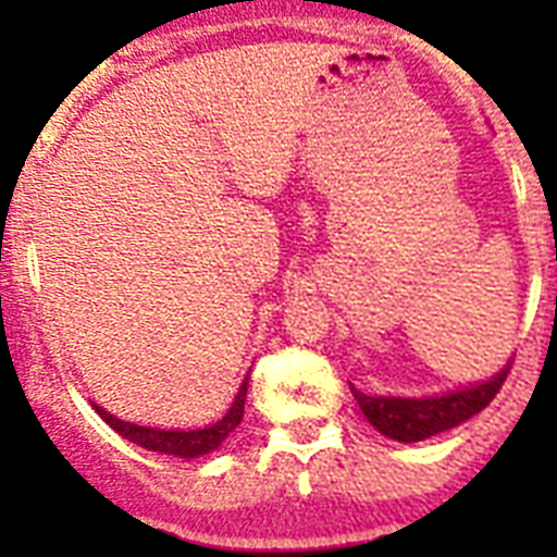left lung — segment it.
<instances>
[{"mask_svg":"<svg viewBox=\"0 0 557 557\" xmlns=\"http://www.w3.org/2000/svg\"><path fill=\"white\" fill-rule=\"evenodd\" d=\"M509 370L511 364L497 372L492 381H483V384H474V387L445 393V396L436 398L367 396L352 384L349 387H352L358 407L364 410L375 431L396 442H422L436 436V433L457 428L459 422H466L474 413H480L483 407H488V401L500 393Z\"/></svg>","mask_w":557,"mask_h":557,"instance_id":"obj_1","label":"left lung"}]
</instances>
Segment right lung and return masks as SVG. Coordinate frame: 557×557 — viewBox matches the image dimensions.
Listing matches in <instances>:
<instances>
[{"label": "right lung", "mask_w": 557, "mask_h": 557, "mask_svg": "<svg viewBox=\"0 0 557 557\" xmlns=\"http://www.w3.org/2000/svg\"><path fill=\"white\" fill-rule=\"evenodd\" d=\"M245 393H248V379L243 381V387L236 393L234 405L227 410L216 424H210V428H199V431H159V428H138L133 422H121L107 410H100V419L117 431L124 440L135 442V445H141L147 450H159V454H170V457H182V459H193L201 457V454H210L213 448H219L222 442L234 433V428L243 422V410H245Z\"/></svg>", "instance_id": "add662e5"}]
</instances>
